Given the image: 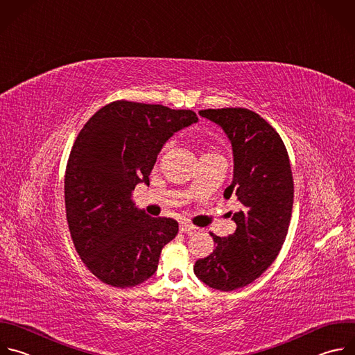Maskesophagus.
I'll list each match as a JSON object with an SVG mask.
<instances>
[{
    "instance_id": "esophagus-1",
    "label": "esophagus",
    "mask_w": 355,
    "mask_h": 355,
    "mask_svg": "<svg viewBox=\"0 0 355 355\" xmlns=\"http://www.w3.org/2000/svg\"><path fill=\"white\" fill-rule=\"evenodd\" d=\"M179 230H180V232H191V231H196L197 228L189 223H180Z\"/></svg>"
}]
</instances>
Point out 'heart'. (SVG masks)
Segmentation results:
<instances>
[{
	"label": "heart",
	"instance_id": "b5f03b06",
	"mask_svg": "<svg viewBox=\"0 0 355 355\" xmlns=\"http://www.w3.org/2000/svg\"><path fill=\"white\" fill-rule=\"evenodd\" d=\"M169 150V144H166V146H164L162 147V150L159 151V155H158V159H161L165 154H166V151ZM207 154H214V153H205V154H202V155H207Z\"/></svg>",
	"mask_w": 355,
	"mask_h": 355
}]
</instances>
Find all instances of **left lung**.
Returning <instances> with one entry per match:
<instances>
[{"label": "left lung", "mask_w": 355, "mask_h": 355, "mask_svg": "<svg viewBox=\"0 0 355 355\" xmlns=\"http://www.w3.org/2000/svg\"><path fill=\"white\" fill-rule=\"evenodd\" d=\"M198 113L221 125L231 141L234 179L224 197H235L242 208L230 212L236 224L232 235L211 234L216 249L196 261L194 274L211 288L234 291L260 277L286 241L294 202L293 172L281 137L257 113L243 107Z\"/></svg>", "instance_id": "8db88e82"}]
</instances>
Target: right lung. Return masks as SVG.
<instances>
[{
    "instance_id": "right-lung-1",
    "label": "right lung",
    "mask_w": 355,
    "mask_h": 355,
    "mask_svg": "<svg viewBox=\"0 0 355 355\" xmlns=\"http://www.w3.org/2000/svg\"><path fill=\"white\" fill-rule=\"evenodd\" d=\"M193 110L116 101L99 109L71 148L64 196L71 238L102 282L131 288L158 268L162 248L179 231L172 218L150 217L131 198L166 141L197 123Z\"/></svg>"
}]
</instances>
